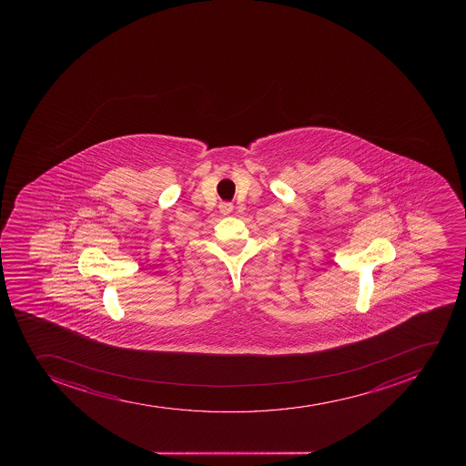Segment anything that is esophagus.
Listing matches in <instances>:
<instances>
[{
  "label": "esophagus",
  "instance_id": "esophagus-1",
  "mask_svg": "<svg viewBox=\"0 0 466 466\" xmlns=\"http://www.w3.org/2000/svg\"><path fill=\"white\" fill-rule=\"evenodd\" d=\"M218 208H220L221 214H229L232 209H234V205L230 202H221L220 205H218Z\"/></svg>",
  "mask_w": 466,
  "mask_h": 466
}]
</instances>
